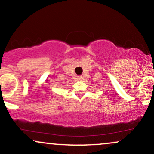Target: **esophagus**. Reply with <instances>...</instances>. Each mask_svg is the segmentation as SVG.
Listing matches in <instances>:
<instances>
[{"label":"esophagus","instance_id":"1","mask_svg":"<svg viewBox=\"0 0 154 154\" xmlns=\"http://www.w3.org/2000/svg\"><path fill=\"white\" fill-rule=\"evenodd\" d=\"M78 79H79V80H80V79H82V77H78Z\"/></svg>","mask_w":154,"mask_h":154}]
</instances>
